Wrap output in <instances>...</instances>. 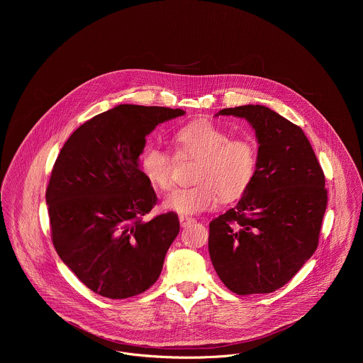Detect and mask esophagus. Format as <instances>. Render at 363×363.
Listing matches in <instances>:
<instances>
[{
	"label": "esophagus",
	"mask_w": 363,
	"mask_h": 363,
	"mask_svg": "<svg viewBox=\"0 0 363 363\" xmlns=\"http://www.w3.org/2000/svg\"><path fill=\"white\" fill-rule=\"evenodd\" d=\"M179 220H180V225H182L183 228H187V226H190L191 223L196 222L194 218H190V216H186V215H180V216H179Z\"/></svg>",
	"instance_id": "1"
}]
</instances>
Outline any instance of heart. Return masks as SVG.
<instances>
[{
	"label": "heart",
	"mask_w": 363,
	"mask_h": 363,
	"mask_svg": "<svg viewBox=\"0 0 363 363\" xmlns=\"http://www.w3.org/2000/svg\"><path fill=\"white\" fill-rule=\"evenodd\" d=\"M174 141L179 155L197 160L194 186L174 190L164 207L182 215L211 211L219 200L240 199L252 186L259 166V147L252 137H236L215 124L199 121L180 128ZM145 177L160 190L173 187L174 157L156 145H147L140 157Z\"/></svg>",
	"instance_id": "1"
}]
</instances>
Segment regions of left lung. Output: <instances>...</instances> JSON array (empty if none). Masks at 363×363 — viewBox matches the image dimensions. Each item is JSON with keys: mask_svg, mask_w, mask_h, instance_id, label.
<instances>
[{"mask_svg": "<svg viewBox=\"0 0 363 363\" xmlns=\"http://www.w3.org/2000/svg\"><path fill=\"white\" fill-rule=\"evenodd\" d=\"M256 130L259 166L238 206L209 222L208 249L225 286L269 294L289 282L318 246L327 189L303 130L261 104L222 108Z\"/></svg>", "mask_w": 363, "mask_h": 363, "instance_id": "left-lung-1", "label": "left lung"}]
</instances>
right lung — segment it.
<instances>
[{"label":"right lung","instance_id":"1","mask_svg":"<svg viewBox=\"0 0 363 363\" xmlns=\"http://www.w3.org/2000/svg\"><path fill=\"white\" fill-rule=\"evenodd\" d=\"M180 108L118 104L79 125L55 159L46 190L54 249L95 294L127 299L160 275L180 223L144 216L157 197L138 164L145 137Z\"/></svg>","mask_w":363,"mask_h":363}]
</instances>
